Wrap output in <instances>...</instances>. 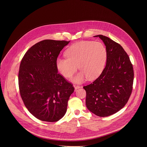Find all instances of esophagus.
<instances>
[{
	"mask_svg": "<svg viewBox=\"0 0 147 147\" xmlns=\"http://www.w3.org/2000/svg\"><path fill=\"white\" fill-rule=\"evenodd\" d=\"M73 87H74L75 89H79L80 87H81L80 86H78V85H73Z\"/></svg>",
	"mask_w": 147,
	"mask_h": 147,
	"instance_id": "esophagus-1",
	"label": "esophagus"
}]
</instances>
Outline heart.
Returning <instances> with one entry per match:
<instances>
[{"instance_id": "obj_1", "label": "heart", "mask_w": 147, "mask_h": 147, "mask_svg": "<svg viewBox=\"0 0 147 147\" xmlns=\"http://www.w3.org/2000/svg\"><path fill=\"white\" fill-rule=\"evenodd\" d=\"M66 58L58 57L56 67L66 78H71L77 69L81 70L71 79L80 84L87 79H92L102 71L107 60V49L100 41H81L71 45L66 51Z\"/></svg>"}]
</instances>
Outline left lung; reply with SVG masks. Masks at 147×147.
<instances>
[{"label": "left lung", "instance_id": "1", "mask_svg": "<svg viewBox=\"0 0 147 147\" xmlns=\"http://www.w3.org/2000/svg\"><path fill=\"white\" fill-rule=\"evenodd\" d=\"M102 40L107 49V61L101 75L84 86L86 104L89 111L100 117L111 115L127 103L133 89V65L120 45L103 35L95 36Z\"/></svg>", "mask_w": 147, "mask_h": 147}]
</instances>
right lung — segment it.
I'll return each instance as SVG.
<instances>
[{
	"label": "right lung",
	"mask_w": 147,
	"mask_h": 147,
	"mask_svg": "<svg viewBox=\"0 0 147 147\" xmlns=\"http://www.w3.org/2000/svg\"><path fill=\"white\" fill-rule=\"evenodd\" d=\"M69 42L41 41L27 51L20 63L18 83L21 97L28 111L40 120L56 122L67 111L74 88L58 73L55 62Z\"/></svg>",
	"instance_id": "right-lung-1"
}]
</instances>
